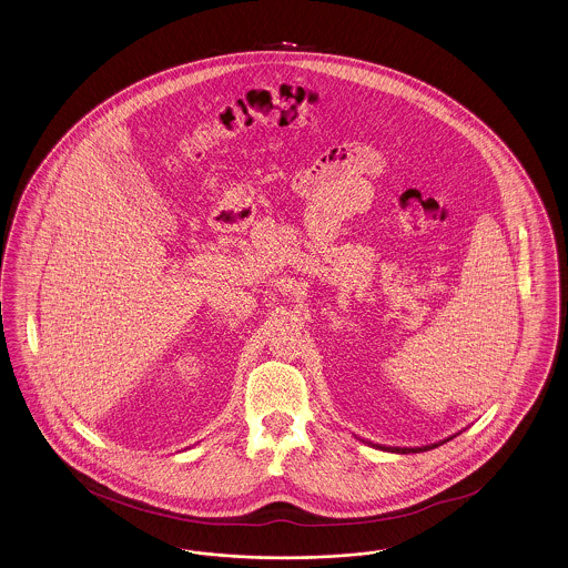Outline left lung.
Wrapping results in <instances>:
<instances>
[{
    "mask_svg": "<svg viewBox=\"0 0 568 568\" xmlns=\"http://www.w3.org/2000/svg\"><path fill=\"white\" fill-rule=\"evenodd\" d=\"M456 435H458V433H456ZM456 435H453V437H456ZM453 437H446V439H442V442H435V444H429V446H418V448H399V446H383V444H372V442H365V444H367V446H372V448H381V450H386V453H427V450H433V448H437V446L446 444V442H448V439H453ZM362 442H364V439H362Z\"/></svg>",
    "mask_w": 568,
    "mask_h": 568,
    "instance_id": "obj_1",
    "label": "left lung"
}]
</instances>
